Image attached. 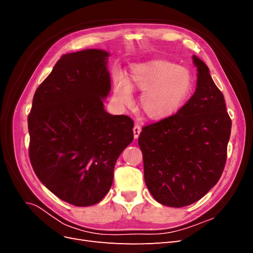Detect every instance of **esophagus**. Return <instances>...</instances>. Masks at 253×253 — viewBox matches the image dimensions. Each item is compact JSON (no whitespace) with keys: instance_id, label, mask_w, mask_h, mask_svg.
I'll return each mask as SVG.
<instances>
[{"instance_id":"esophagus-1","label":"esophagus","mask_w":253,"mask_h":253,"mask_svg":"<svg viewBox=\"0 0 253 253\" xmlns=\"http://www.w3.org/2000/svg\"><path fill=\"white\" fill-rule=\"evenodd\" d=\"M133 132H134V138L135 139H137L139 137V134H140V132H141V127H140V126H138V125H135V126H134V128H133Z\"/></svg>"}]
</instances>
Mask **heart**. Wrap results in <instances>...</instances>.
<instances>
[{"label":"heart","mask_w":253,"mask_h":253,"mask_svg":"<svg viewBox=\"0 0 253 253\" xmlns=\"http://www.w3.org/2000/svg\"><path fill=\"white\" fill-rule=\"evenodd\" d=\"M190 72L167 60H151L131 67L127 79L115 76L114 91L117 100L128 105L132 89L142 91L140 106L150 119L162 120L172 116L185 101L191 89Z\"/></svg>","instance_id":"heart-1"}]
</instances>
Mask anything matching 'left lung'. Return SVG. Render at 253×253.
<instances>
[{
    "instance_id": "1",
    "label": "left lung",
    "mask_w": 253,
    "mask_h": 253,
    "mask_svg": "<svg viewBox=\"0 0 253 253\" xmlns=\"http://www.w3.org/2000/svg\"><path fill=\"white\" fill-rule=\"evenodd\" d=\"M196 89L173 116L142 128L138 144L144 181L152 196L174 208L189 206L209 192L224 171L231 119L209 68L193 56Z\"/></svg>"
}]
</instances>
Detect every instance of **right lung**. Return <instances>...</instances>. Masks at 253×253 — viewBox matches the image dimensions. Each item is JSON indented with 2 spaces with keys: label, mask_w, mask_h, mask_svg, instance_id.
Wrapping results in <instances>:
<instances>
[{
  "label": "right lung",
  "mask_w": 253,
  "mask_h": 253,
  "mask_svg": "<svg viewBox=\"0 0 253 253\" xmlns=\"http://www.w3.org/2000/svg\"><path fill=\"white\" fill-rule=\"evenodd\" d=\"M110 53L84 49L61 57L37 88L28 116L29 158L60 200L93 206L109 192L119 155L133 141V120L111 115Z\"/></svg>",
  "instance_id": "obj_1"
}]
</instances>
